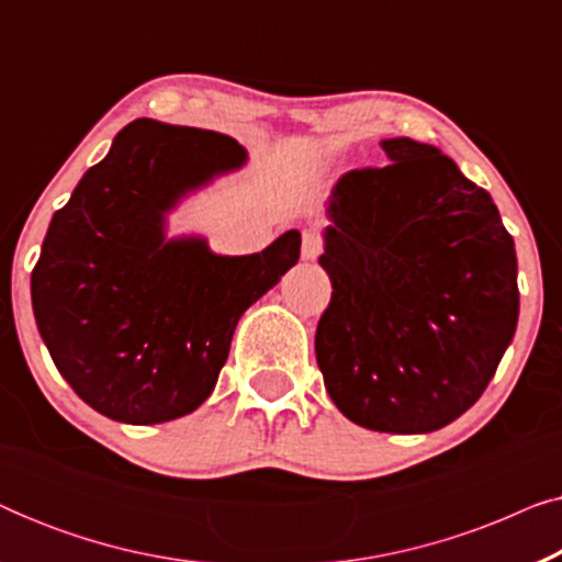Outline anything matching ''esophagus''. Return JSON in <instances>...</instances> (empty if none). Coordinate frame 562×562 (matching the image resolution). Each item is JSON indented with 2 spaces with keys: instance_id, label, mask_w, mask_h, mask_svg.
<instances>
[{
  "instance_id": "34e87169",
  "label": "esophagus",
  "mask_w": 562,
  "mask_h": 562,
  "mask_svg": "<svg viewBox=\"0 0 562 562\" xmlns=\"http://www.w3.org/2000/svg\"><path fill=\"white\" fill-rule=\"evenodd\" d=\"M322 252V235L314 229H306L302 237V258L304 260H317Z\"/></svg>"
}]
</instances>
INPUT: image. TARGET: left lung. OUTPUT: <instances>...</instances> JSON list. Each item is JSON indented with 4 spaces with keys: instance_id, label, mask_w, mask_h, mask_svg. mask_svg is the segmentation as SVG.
I'll return each instance as SVG.
<instances>
[{
    "instance_id": "8db88e82",
    "label": "left lung",
    "mask_w": 562,
    "mask_h": 562,
    "mask_svg": "<svg viewBox=\"0 0 562 562\" xmlns=\"http://www.w3.org/2000/svg\"><path fill=\"white\" fill-rule=\"evenodd\" d=\"M383 168L327 199L314 337L337 409L375 432H435L494 379L519 317L517 250L494 199L435 145L389 137Z\"/></svg>"
}]
</instances>
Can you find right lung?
Listing matches in <instances>:
<instances>
[{"label":"right lung","instance_id":"add662e5","mask_svg":"<svg viewBox=\"0 0 562 562\" xmlns=\"http://www.w3.org/2000/svg\"><path fill=\"white\" fill-rule=\"evenodd\" d=\"M245 160L227 135L135 120L53 214L30 279L35 322L58 373L104 417L160 425L202 406L245 310L296 266L299 229L250 256L168 237V214Z\"/></svg>","mask_w":562,"mask_h":562}]
</instances>
